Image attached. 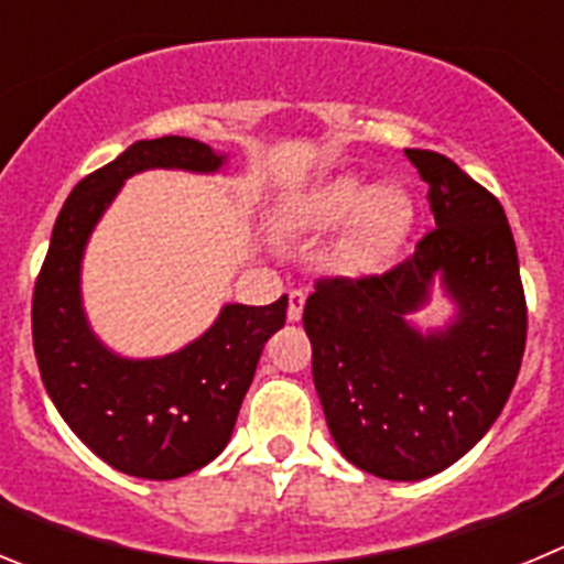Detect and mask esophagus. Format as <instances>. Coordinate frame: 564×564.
Wrapping results in <instances>:
<instances>
[{
    "mask_svg": "<svg viewBox=\"0 0 564 564\" xmlns=\"http://www.w3.org/2000/svg\"><path fill=\"white\" fill-rule=\"evenodd\" d=\"M305 299H307L305 291L288 293V318H291V322H299V318H302V311H305Z\"/></svg>",
    "mask_w": 564,
    "mask_h": 564,
    "instance_id": "1",
    "label": "esophagus"
}]
</instances>
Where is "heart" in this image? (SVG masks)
<instances>
[{
    "instance_id": "obj_1",
    "label": "heart",
    "mask_w": 564,
    "mask_h": 564,
    "mask_svg": "<svg viewBox=\"0 0 564 564\" xmlns=\"http://www.w3.org/2000/svg\"><path fill=\"white\" fill-rule=\"evenodd\" d=\"M285 223L293 231H327L350 223L336 248V265L364 276L392 265L410 231L412 203L401 188L372 192L358 177H336L291 206Z\"/></svg>"
}]
</instances>
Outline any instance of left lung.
Masks as SVG:
<instances>
[{
	"label": "left lung",
	"instance_id": "obj_1",
	"mask_svg": "<svg viewBox=\"0 0 564 564\" xmlns=\"http://www.w3.org/2000/svg\"><path fill=\"white\" fill-rule=\"evenodd\" d=\"M406 158L430 186L435 228L381 276L318 279L302 316L333 441L383 480L437 475L491 430L514 390L528 330L500 200L443 154L406 149ZM435 275L458 316L421 334L405 313L429 301Z\"/></svg>",
	"mask_w": 564,
	"mask_h": 564
}]
</instances>
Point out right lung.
I'll return each instance as SVG.
<instances>
[{
	"mask_svg": "<svg viewBox=\"0 0 564 564\" xmlns=\"http://www.w3.org/2000/svg\"><path fill=\"white\" fill-rule=\"evenodd\" d=\"M226 154L181 134L138 141L87 174L58 214L33 291V350L44 390L104 463L143 480H174L226 449L268 338L285 325L273 305H226L212 327L163 358H121L89 330L82 257L123 181L143 169L217 172Z\"/></svg>",
	"mask_w": 564,
	"mask_h": 564,
	"instance_id": "obj_1",
	"label": "right lung"
}]
</instances>
